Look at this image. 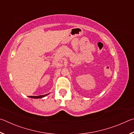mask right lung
<instances>
[{
	"label": "right lung",
	"instance_id": "right-lung-1",
	"mask_svg": "<svg viewBox=\"0 0 134 134\" xmlns=\"http://www.w3.org/2000/svg\"><path fill=\"white\" fill-rule=\"evenodd\" d=\"M47 94H45V95H40V96H29V97H31V98H34V99H38V98H42V97H44L45 96H47Z\"/></svg>",
	"mask_w": 134,
	"mask_h": 134
}]
</instances>
